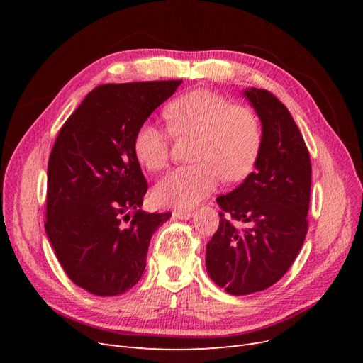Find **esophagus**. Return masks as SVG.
<instances>
[{"instance_id": "esophagus-1", "label": "esophagus", "mask_w": 363, "mask_h": 363, "mask_svg": "<svg viewBox=\"0 0 363 363\" xmlns=\"http://www.w3.org/2000/svg\"><path fill=\"white\" fill-rule=\"evenodd\" d=\"M172 218L174 219H182V221H188V219L192 218V212L191 211H174Z\"/></svg>"}]
</instances>
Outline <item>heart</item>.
<instances>
[{"label": "heart", "mask_w": 363, "mask_h": 363, "mask_svg": "<svg viewBox=\"0 0 363 363\" xmlns=\"http://www.w3.org/2000/svg\"><path fill=\"white\" fill-rule=\"evenodd\" d=\"M175 136L196 138L192 167L164 175L155 186V200L162 206L192 207L212 194L224 177L240 182L255 169L262 150V127L256 113L235 106L227 96L195 89L172 100L164 111ZM171 133L145 121L136 130L133 152L148 171H160L169 162Z\"/></svg>", "instance_id": "heart-1"}]
</instances>
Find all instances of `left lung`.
Returning a JSON list of instances; mask_svg holds the SVG:
<instances>
[{
    "label": "left lung",
    "instance_id": "left-lung-1",
    "mask_svg": "<svg viewBox=\"0 0 363 363\" xmlns=\"http://www.w3.org/2000/svg\"><path fill=\"white\" fill-rule=\"evenodd\" d=\"M242 94L260 119L262 150L256 169L216 199L230 218L219 213L206 248L208 277L230 295L267 289L291 268L307 233L312 179L309 151L288 108L265 89Z\"/></svg>",
    "mask_w": 363,
    "mask_h": 363
}]
</instances>
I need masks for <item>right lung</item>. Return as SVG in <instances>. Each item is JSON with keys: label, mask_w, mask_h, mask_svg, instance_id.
I'll return each mask as SVG.
<instances>
[{"label": "right lung", "mask_w": 363, "mask_h": 363, "mask_svg": "<svg viewBox=\"0 0 363 363\" xmlns=\"http://www.w3.org/2000/svg\"><path fill=\"white\" fill-rule=\"evenodd\" d=\"M180 84H101L59 131L48 160L45 230L68 277L94 295L133 288L152 233L171 218L140 211L148 186L133 139Z\"/></svg>", "instance_id": "right-lung-1"}]
</instances>
